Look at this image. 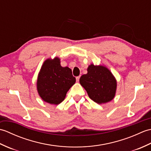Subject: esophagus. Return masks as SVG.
I'll return each instance as SVG.
<instances>
[{"label":"esophagus","instance_id":"1","mask_svg":"<svg viewBox=\"0 0 151 151\" xmlns=\"http://www.w3.org/2000/svg\"><path fill=\"white\" fill-rule=\"evenodd\" d=\"M80 78H81V76H76V81H79V79H80Z\"/></svg>","mask_w":151,"mask_h":151}]
</instances>
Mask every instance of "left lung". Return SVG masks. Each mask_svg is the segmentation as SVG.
<instances>
[{
    "mask_svg": "<svg viewBox=\"0 0 151 151\" xmlns=\"http://www.w3.org/2000/svg\"><path fill=\"white\" fill-rule=\"evenodd\" d=\"M80 83L91 100L98 104L110 102L115 95L117 81L107 67L91 64L88 73L80 78Z\"/></svg>",
    "mask_w": 151,
    "mask_h": 151,
    "instance_id": "8db88e82",
    "label": "left lung"
}]
</instances>
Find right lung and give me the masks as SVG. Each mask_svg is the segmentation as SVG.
<instances>
[{
    "mask_svg": "<svg viewBox=\"0 0 151 151\" xmlns=\"http://www.w3.org/2000/svg\"><path fill=\"white\" fill-rule=\"evenodd\" d=\"M75 82L71 69L61 66L59 58H49L45 61L38 74L37 92L45 102L57 105L64 100Z\"/></svg>",
    "mask_w": 151,
    "mask_h": 151,
    "instance_id": "1",
    "label": "right lung"
}]
</instances>
